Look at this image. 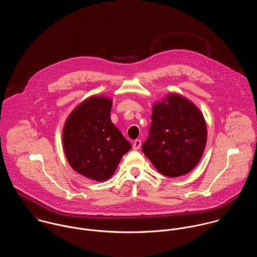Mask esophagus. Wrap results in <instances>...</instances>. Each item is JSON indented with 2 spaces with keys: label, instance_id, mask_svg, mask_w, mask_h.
Listing matches in <instances>:
<instances>
[{
  "label": "esophagus",
  "instance_id": "esophagus-1",
  "mask_svg": "<svg viewBox=\"0 0 257 257\" xmlns=\"http://www.w3.org/2000/svg\"><path fill=\"white\" fill-rule=\"evenodd\" d=\"M140 147H141V140H139V139L135 140L133 143V149L134 150H139Z\"/></svg>",
  "mask_w": 257,
  "mask_h": 257
}]
</instances>
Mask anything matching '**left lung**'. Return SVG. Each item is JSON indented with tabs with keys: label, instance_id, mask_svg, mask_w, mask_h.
Returning <instances> with one entry per match:
<instances>
[{
	"label": "left lung",
	"instance_id": "1",
	"mask_svg": "<svg viewBox=\"0 0 257 257\" xmlns=\"http://www.w3.org/2000/svg\"><path fill=\"white\" fill-rule=\"evenodd\" d=\"M206 140V123L199 109L188 99L171 94L154 105L142 151L157 171L176 177L197 166Z\"/></svg>",
	"mask_w": 257,
	"mask_h": 257
}]
</instances>
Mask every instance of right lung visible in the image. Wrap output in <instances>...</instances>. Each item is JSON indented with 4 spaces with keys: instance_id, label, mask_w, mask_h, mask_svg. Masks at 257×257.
<instances>
[{
    "instance_id": "1",
    "label": "right lung",
    "mask_w": 257,
    "mask_h": 257,
    "mask_svg": "<svg viewBox=\"0 0 257 257\" xmlns=\"http://www.w3.org/2000/svg\"><path fill=\"white\" fill-rule=\"evenodd\" d=\"M111 106L109 98L92 96L70 114L64 126L63 145L70 166L96 181L109 178L131 149L111 122Z\"/></svg>"
}]
</instances>
